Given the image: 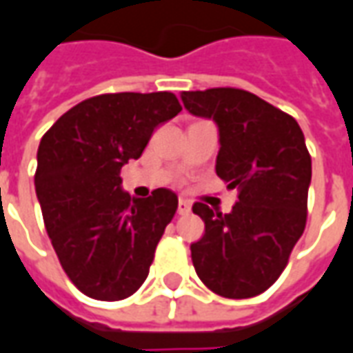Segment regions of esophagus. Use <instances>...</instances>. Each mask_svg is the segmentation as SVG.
Returning <instances> with one entry per match:
<instances>
[{
  "instance_id": "1",
  "label": "esophagus",
  "mask_w": 353,
  "mask_h": 353,
  "mask_svg": "<svg viewBox=\"0 0 353 353\" xmlns=\"http://www.w3.org/2000/svg\"><path fill=\"white\" fill-rule=\"evenodd\" d=\"M192 211V205L186 199H179V214H188Z\"/></svg>"
}]
</instances>
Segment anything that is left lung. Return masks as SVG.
<instances>
[{
    "mask_svg": "<svg viewBox=\"0 0 353 353\" xmlns=\"http://www.w3.org/2000/svg\"><path fill=\"white\" fill-rule=\"evenodd\" d=\"M190 114L219 125L216 174L237 190L228 214L194 203L203 237L190 245L197 276L224 299H251L276 283L308 219L312 157L296 119L234 87L181 94Z\"/></svg>",
    "mask_w": 353,
    "mask_h": 353,
    "instance_id": "obj_1",
    "label": "left lung"
}]
</instances>
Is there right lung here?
<instances>
[{
  "label": "right lung",
  "instance_id": "obj_1",
  "mask_svg": "<svg viewBox=\"0 0 353 353\" xmlns=\"http://www.w3.org/2000/svg\"><path fill=\"white\" fill-rule=\"evenodd\" d=\"M182 110L172 92H108L61 116L37 148L34 182L62 270L97 301H123L148 277L179 197L121 190V167L139 159L157 125Z\"/></svg>",
  "mask_w": 353,
  "mask_h": 353
}]
</instances>
